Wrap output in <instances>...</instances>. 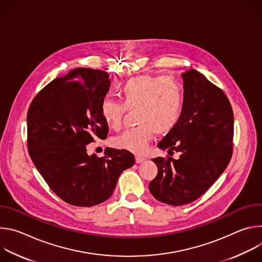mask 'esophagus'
<instances>
[{
  "instance_id": "34e87169",
  "label": "esophagus",
  "mask_w": 262,
  "mask_h": 262,
  "mask_svg": "<svg viewBox=\"0 0 262 262\" xmlns=\"http://www.w3.org/2000/svg\"><path fill=\"white\" fill-rule=\"evenodd\" d=\"M145 161V158L141 157V156H136V163L137 164H140V163H143Z\"/></svg>"
}]
</instances>
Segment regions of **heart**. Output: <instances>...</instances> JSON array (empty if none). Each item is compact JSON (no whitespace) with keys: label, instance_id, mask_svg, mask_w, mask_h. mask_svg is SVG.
Returning a JSON list of instances; mask_svg holds the SVG:
<instances>
[{"label":"heart","instance_id":"b5f03b06","mask_svg":"<svg viewBox=\"0 0 262 262\" xmlns=\"http://www.w3.org/2000/svg\"><path fill=\"white\" fill-rule=\"evenodd\" d=\"M122 101L103 98L100 114L112 129H119L125 112H135L138 124L115 138V147L133 154H142L156 134L167 135L177 125L184 105V88L171 77L143 74L129 79L118 89Z\"/></svg>","mask_w":262,"mask_h":262}]
</instances>
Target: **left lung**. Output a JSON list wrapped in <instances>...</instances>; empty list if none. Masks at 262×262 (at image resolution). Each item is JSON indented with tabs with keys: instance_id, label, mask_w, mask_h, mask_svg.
Returning a JSON list of instances; mask_svg holds the SVG:
<instances>
[{
	"instance_id": "obj_1",
	"label": "left lung",
	"mask_w": 262,
	"mask_h": 262,
	"mask_svg": "<svg viewBox=\"0 0 262 262\" xmlns=\"http://www.w3.org/2000/svg\"><path fill=\"white\" fill-rule=\"evenodd\" d=\"M184 105L172 132L158 144L179 159L156 158L158 175L149 191L161 202L179 206L201 197L227 168L233 150V111L229 99L202 73L181 74Z\"/></svg>"
}]
</instances>
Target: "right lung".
<instances>
[{
    "label": "right lung",
    "instance_id": "obj_1",
    "mask_svg": "<svg viewBox=\"0 0 262 262\" xmlns=\"http://www.w3.org/2000/svg\"><path fill=\"white\" fill-rule=\"evenodd\" d=\"M110 84L103 70L74 68L48 84L28 110L29 155L52 191L74 206L108 199L120 174L135 164L123 149L107 148L103 158L87 154L88 144L107 136L100 102Z\"/></svg>",
    "mask_w": 262,
    "mask_h": 262
}]
</instances>
